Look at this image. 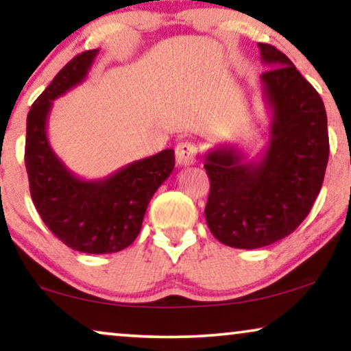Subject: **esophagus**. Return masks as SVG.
Instances as JSON below:
<instances>
[{
  "mask_svg": "<svg viewBox=\"0 0 351 351\" xmlns=\"http://www.w3.org/2000/svg\"><path fill=\"white\" fill-rule=\"evenodd\" d=\"M197 156H199V147L195 143L191 141H181L176 146V162L178 165L187 167L197 162Z\"/></svg>",
  "mask_w": 351,
  "mask_h": 351,
  "instance_id": "34e87169",
  "label": "esophagus"
}]
</instances>
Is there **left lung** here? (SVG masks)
I'll list each match as a JSON object with an SVG mask.
<instances>
[{
	"instance_id": "1",
	"label": "left lung",
	"mask_w": 351,
	"mask_h": 351,
	"mask_svg": "<svg viewBox=\"0 0 351 351\" xmlns=\"http://www.w3.org/2000/svg\"><path fill=\"white\" fill-rule=\"evenodd\" d=\"M264 100L272 112L270 140L253 160L221 145L205 156L211 234L232 248L254 250L285 239L307 218L322 189L329 157L324 103L293 62L259 43Z\"/></svg>"
}]
</instances>
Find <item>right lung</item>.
Masks as SVG:
<instances>
[{"label": "right lung", "mask_w": 351, "mask_h": 351, "mask_svg": "<svg viewBox=\"0 0 351 351\" xmlns=\"http://www.w3.org/2000/svg\"><path fill=\"white\" fill-rule=\"evenodd\" d=\"M98 49L79 53L58 71L27 116L25 167L29 194L49 230L71 250L117 253L140 234L146 208L175 169V151L135 160L95 181L77 178L52 151L47 117L52 101L86 79Z\"/></svg>", "instance_id": "right-lung-1"}]
</instances>
